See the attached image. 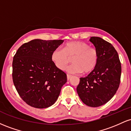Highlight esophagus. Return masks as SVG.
Returning <instances> with one entry per match:
<instances>
[{
  "mask_svg": "<svg viewBox=\"0 0 131 131\" xmlns=\"http://www.w3.org/2000/svg\"><path fill=\"white\" fill-rule=\"evenodd\" d=\"M71 75L67 74V79H68V81L70 80V79H71Z\"/></svg>",
  "mask_w": 131,
  "mask_h": 131,
  "instance_id": "1",
  "label": "esophagus"
}]
</instances>
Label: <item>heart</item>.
<instances>
[{
	"label": "heart",
	"instance_id": "b5f03b06",
	"mask_svg": "<svg viewBox=\"0 0 131 131\" xmlns=\"http://www.w3.org/2000/svg\"><path fill=\"white\" fill-rule=\"evenodd\" d=\"M71 59L73 64L68 68L69 73L78 74L82 72L89 74L95 70L98 63V51L84 42L73 41L64 45L63 50L57 49L52 52V61L60 70H65Z\"/></svg>",
	"mask_w": 131,
	"mask_h": 131
}]
</instances>
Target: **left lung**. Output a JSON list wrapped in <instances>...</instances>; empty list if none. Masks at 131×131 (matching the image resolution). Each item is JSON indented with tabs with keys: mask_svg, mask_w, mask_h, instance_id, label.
Wrapping results in <instances>:
<instances>
[{
	"mask_svg": "<svg viewBox=\"0 0 131 131\" xmlns=\"http://www.w3.org/2000/svg\"><path fill=\"white\" fill-rule=\"evenodd\" d=\"M99 53L97 67L88 76L81 78L77 92L84 104L98 107L107 103L119 86L121 65L117 51L112 43L99 37H91Z\"/></svg>",
	"mask_w": 131,
	"mask_h": 131,
	"instance_id": "obj_1",
	"label": "left lung"
}]
</instances>
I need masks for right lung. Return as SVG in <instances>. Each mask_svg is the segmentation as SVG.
I'll use <instances>...</instances> for the list:
<instances>
[{
	"mask_svg": "<svg viewBox=\"0 0 131 131\" xmlns=\"http://www.w3.org/2000/svg\"><path fill=\"white\" fill-rule=\"evenodd\" d=\"M62 40L34 39L16 51L12 63L13 84L19 95L28 105L45 108L57 101L67 74L52 60L54 50Z\"/></svg>",
	"mask_w": 131,
	"mask_h": 131,
	"instance_id": "1",
	"label": "right lung"
}]
</instances>
